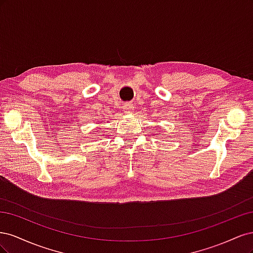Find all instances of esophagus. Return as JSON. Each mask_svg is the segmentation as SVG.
<instances>
[{
  "label": "esophagus",
  "instance_id": "1",
  "mask_svg": "<svg viewBox=\"0 0 253 253\" xmlns=\"http://www.w3.org/2000/svg\"><path fill=\"white\" fill-rule=\"evenodd\" d=\"M124 110H125V112H126V114H131L132 111L134 110V105H133L132 103H126V104L124 105Z\"/></svg>",
  "mask_w": 253,
  "mask_h": 253
}]
</instances>
